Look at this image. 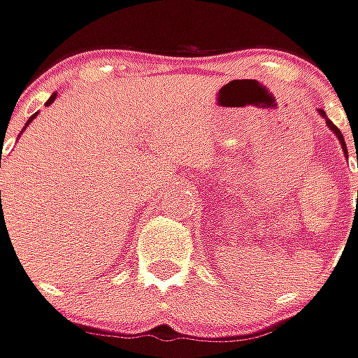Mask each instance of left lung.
I'll use <instances>...</instances> for the list:
<instances>
[{
	"instance_id": "left-lung-1",
	"label": "left lung",
	"mask_w": 358,
	"mask_h": 358,
	"mask_svg": "<svg viewBox=\"0 0 358 358\" xmlns=\"http://www.w3.org/2000/svg\"><path fill=\"white\" fill-rule=\"evenodd\" d=\"M318 113L324 117L326 125H328V127H330V129L334 131V136L338 137V141H341V145H343V152L347 154V143H345V137H343V134H341V129H338V127H336V125H334V123H332V121L328 119V117H326V113H324V111H322V109H318ZM357 159H358V152H357Z\"/></svg>"
}]
</instances>
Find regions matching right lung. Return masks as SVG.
Wrapping results in <instances>:
<instances>
[{
  "label": "right lung",
  "mask_w": 358,
  "mask_h": 358,
  "mask_svg": "<svg viewBox=\"0 0 358 358\" xmlns=\"http://www.w3.org/2000/svg\"><path fill=\"white\" fill-rule=\"evenodd\" d=\"M54 99H56V93H54V95H50V99L46 101V107H48V105H52ZM36 115H38V113H34V115L30 117V119H28V123H26V125H30V123H32V119H34V117H36ZM24 129H26V127H24ZM0 168H1V154H0ZM0 194H1V192H0Z\"/></svg>",
  "instance_id": "add662e5"
}]
</instances>
